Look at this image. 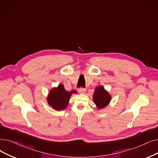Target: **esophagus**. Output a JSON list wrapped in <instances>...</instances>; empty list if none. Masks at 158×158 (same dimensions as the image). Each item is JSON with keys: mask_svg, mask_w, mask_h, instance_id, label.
<instances>
[{"mask_svg": "<svg viewBox=\"0 0 158 158\" xmlns=\"http://www.w3.org/2000/svg\"><path fill=\"white\" fill-rule=\"evenodd\" d=\"M78 91L80 94H85L86 92V89L83 88H80L78 90Z\"/></svg>", "mask_w": 158, "mask_h": 158, "instance_id": "esophagus-1", "label": "esophagus"}]
</instances>
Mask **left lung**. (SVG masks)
I'll return each instance as SVG.
<instances>
[{
    "label": "left lung",
    "instance_id": "left-lung-1",
    "mask_svg": "<svg viewBox=\"0 0 158 158\" xmlns=\"http://www.w3.org/2000/svg\"><path fill=\"white\" fill-rule=\"evenodd\" d=\"M94 102L98 108L101 109L106 107L111 100V96L103 86H99L96 87L94 94Z\"/></svg>",
    "mask_w": 158,
    "mask_h": 158
}]
</instances>
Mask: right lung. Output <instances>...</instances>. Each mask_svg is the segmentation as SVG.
<instances>
[{
    "mask_svg": "<svg viewBox=\"0 0 158 158\" xmlns=\"http://www.w3.org/2000/svg\"><path fill=\"white\" fill-rule=\"evenodd\" d=\"M72 94H77L75 90L66 91L62 84L59 85L57 88H53L50 91L47 98L50 106L56 110H64L68 105L70 96Z\"/></svg>",
    "mask_w": 158,
    "mask_h": 158,
    "instance_id": "1",
    "label": "right lung"
}]
</instances>
